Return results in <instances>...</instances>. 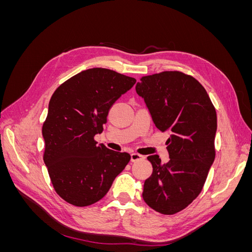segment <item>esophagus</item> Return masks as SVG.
<instances>
[{
  "mask_svg": "<svg viewBox=\"0 0 252 252\" xmlns=\"http://www.w3.org/2000/svg\"><path fill=\"white\" fill-rule=\"evenodd\" d=\"M145 157L142 155L136 154V152H132L131 154V162H136V161H140V159H144Z\"/></svg>",
  "mask_w": 252,
  "mask_h": 252,
  "instance_id": "obj_1",
  "label": "esophagus"
}]
</instances>
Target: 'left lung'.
Instances as JSON below:
<instances>
[{
    "label": "left lung",
    "mask_w": 252,
    "mask_h": 252,
    "mask_svg": "<svg viewBox=\"0 0 252 252\" xmlns=\"http://www.w3.org/2000/svg\"><path fill=\"white\" fill-rule=\"evenodd\" d=\"M135 91L146 104L157 128L168 132L170 159L147 158L152 173L144 183L143 199L163 215H173L202 191L216 158L217 112L199 81L180 71L143 77Z\"/></svg>",
    "instance_id": "8db88e82"
}]
</instances>
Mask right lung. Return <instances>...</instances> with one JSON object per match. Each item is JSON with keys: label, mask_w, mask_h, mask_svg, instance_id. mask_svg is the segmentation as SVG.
<instances>
[{"label": "right lung", "mask_w": 252, "mask_h": 252, "mask_svg": "<svg viewBox=\"0 0 252 252\" xmlns=\"http://www.w3.org/2000/svg\"><path fill=\"white\" fill-rule=\"evenodd\" d=\"M135 79L105 68L81 71L52 94L42 133L44 162L57 193L79 207L100 201L130 155L96 144L112 105Z\"/></svg>", "instance_id": "1"}]
</instances>
